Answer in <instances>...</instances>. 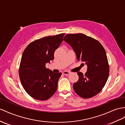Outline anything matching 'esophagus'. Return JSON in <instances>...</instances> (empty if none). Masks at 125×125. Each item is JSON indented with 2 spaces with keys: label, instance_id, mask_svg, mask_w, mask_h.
<instances>
[{
  "label": "esophagus",
  "instance_id": "34e87169",
  "mask_svg": "<svg viewBox=\"0 0 125 125\" xmlns=\"http://www.w3.org/2000/svg\"><path fill=\"white\" fill-rule=\"evenodd\" d=\"M62 73H63L64 74H65V75H68V74H69L70 73V72L67 71H63Z\"/></svg>",
  "mask_w": 125,
  "mask_h": 125
}]
</instances>
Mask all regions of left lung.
Masks as SVG:
<instances>
[{
  "mask_svg": "<svg viewBox=\"0 0 125 125\" xmlns=\"http://www.w3.org/2000/svg\"><path fill=\"white\" fill-rule=\"evenodd\" d=\"M63 41L71 46L78 61L87 65L85 74L78 72V81L73 84L75 93L89 98L100 92L108 78L109 66L105 50L99 42L83 34H68Z\"/></svg>",
  "mask_w": 125,
  "mask_h": 125,
  "instance_id": "8db88e82",
  "label": "left lung"
}]
</instances>
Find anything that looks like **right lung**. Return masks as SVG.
<instances>
[{
  "instance_id": "add662e5",
  "label": "right lung",
  "mask_w": 125,
  "mask_h": 125,
  "mask_svg": "<svg viewBox=\"0 0 125 125\" xmlns=\"http://www.w3.org/2000/svg\"><path fill=\"white\" fill-rule=\"evenodd\" d=\"M65 34L44 37L31 43L22 54L19 70L21 83L31 97L45 100L54 94L61 73H54L45 67L54 59V53Z\"/></svg>"
}]
</instances>
